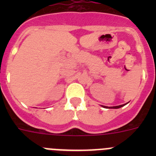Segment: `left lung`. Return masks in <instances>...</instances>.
Segmentation results:
<instances>
[{
    "mask_svg": "<svg viewBox=\"0 0 156 156\" xmlns=\"http://www.w3.org/2000/svg\"><path fill=\"white\" fill-rule=\"evenodd\" d=\"M122 106H124V105H118V106H113V107H109V108H119L122 107ZM105 107V106H103ZM105 108H108V107H105Z\"/></svg>",
    "mask_w": 156,
    "mask_h": 156,
    "instance_id": "1",
    "label": "left lung"
}]
</instances>
